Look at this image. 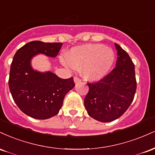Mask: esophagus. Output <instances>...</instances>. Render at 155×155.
I'll return each instance as SVG.
<instances>
[{"mask_svg": "<svg viewBox=\"0 0 155 155\" xmlns=\"http://www.w3.org/2000/svg\"><path fill=\"white\" fill-rule=\"evenodd\" d=\"M74 82H75V83L80 82V81H81V79H80V78L78 77V76H74Z\"/></svg>", "mask_w": 155, "mask_h": 155, "instance_id": "obj_1", "label": "esophagus"}]
</instances>
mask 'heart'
Listing matches in <instances>:
<instances>
[{
  "mask_svg": "<svg viewBox=\"0 0 155 155\" xmlns=\"http://www.w3.org/2000/svg\"><path fill=\"white\" fill-rule=\"evenodd\" d=\"M113 50L103 44H86L74 48L63 63L70 68H82L87 79L96 81L104 77L114 63Z\"/></svg>",
  "mask_w": 155,
  "mask_h": 155,
  "instance_id": "heart-1",
  "label": "heart"
}]
</instances>
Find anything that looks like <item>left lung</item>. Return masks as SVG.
<instances>
[{"label":"left lung","mask_w":155,"mask_h":155,"mask_svg":"<svg viewBox=\"0 0 155 155\" xmlns=\"http://www.w3.org/2000/svg\"><path fill=\"white\" fill-rule=\"evenodd\" d=\"M115 47L116 67L100 81L87 83L89 92L84 98L88 114L102 122L120 118L132 104L136 91L134 63L120 45Z\"/></svg>","instance_id":"1"}]
</instances>
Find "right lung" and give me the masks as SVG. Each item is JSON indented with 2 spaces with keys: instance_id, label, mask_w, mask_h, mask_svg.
I'll return each instance as SVG.
<instances>
[{
  "instance_id": "obj_1",
  "label": "right lung",
  "mask_w": 155,
  "mask_h": 155,
  "mask_svg": "<svg viewBox=\"0 0 155 155\" xmlns=\"http://www.w3.org/2000/svg\"><path fill=\"white\" fill-rule=\"evenodd\" d=\"M62 43L33 41L17 50L11 65L8 87L19 109L28 116L46 120L58 114L65 95L75 86L74 78L61 79L50 71L40 73L31 68L35 54L54 58Z\"/></svg>"
}]
</instances>
